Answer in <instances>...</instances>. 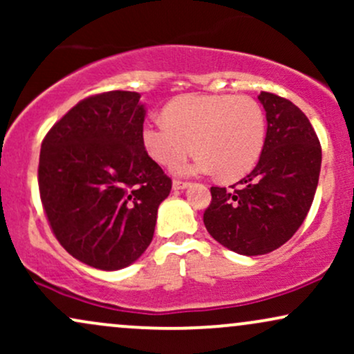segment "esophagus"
Segmentation results:
<instances>
[{"instance_id": "esophagus-1", "label": "esophagus", "mask_w": 354, "mask_h": 354, "mask_svg": "<svg viewBox=\"0 0 354 354\" xmlns=\"http://www.w3.org/2000/svg\"><path fill=\"white\" fill-rule=\"evenodd\" d=\"M188 186H189L188 181H181V180H174V181H173V189H174V191L185 189V188H188Z\"/></svg>"}]
</instances>
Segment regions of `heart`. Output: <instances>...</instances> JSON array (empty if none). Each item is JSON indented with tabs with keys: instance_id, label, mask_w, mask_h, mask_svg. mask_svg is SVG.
<instances>
[{
	"instance_id": "obj_1",
	"label": "heart",
	"mask_w": 354,
	"mask_h": 354,
	"mask_svg": "<svg viewBox=\"0 0 354 354\" xmlns=\"http://www.w3.org/2000/svg\"><path fill=\"white\" fill-rule=\"evenodd\" d=\"M265 141V111L250 96L185 95L165 108V121L141 128V143L158 165H176L196 149L200 156L176 173H218L228 181L258 165Z\"/></svg>"
}]
</instances>
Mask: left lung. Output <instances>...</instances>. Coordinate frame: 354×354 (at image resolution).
<instances>
[{
	"instance_id": "obj_1",
	"label": "left lung",
	"mask_w": 354,
	"mask_h": 354,
	"mask_svg": "<svg viewBox=\"0 0 354 354\" xmlns=\"http://www.w3.org/2000/svg\"><path fill=\"white\" fill-rule=\"evenodd\" d=\"M266 141L254 169L231 189L213 186L206 230L238 254L274 251L303 225L315 198L321 146L306 115L290 100L261 91Z\"/></svg>"
}]
</instances>
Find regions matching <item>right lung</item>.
Segmentation results:
<instances>
[{
    "label": "right lung",
    "instance_id": "add662e5",
    "mask_svg": "<svg viewBox=\"0 0 354 354\" xmlns=\"http://www.w3.org/2000/svg\"><path fill=\"white\" fill-rule=\"evenodd\" d=\"M140 98L108 91L80 101L39 153V194L53 233L73 258L98 270H123L145 253L171 191L141 143Z\"/></svg>",
    "mask_w": 354,
    "mask_h": 354
}]
</instances>
